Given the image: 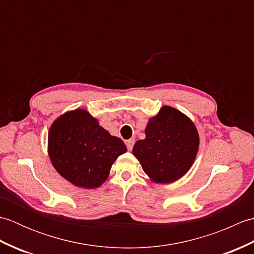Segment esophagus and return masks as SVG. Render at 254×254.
I'll use <instances>...</instances> for the list:
<instances>
[{"label": "esophagus", "mask_w": 254, "mask_h": 254, "mask_svg": "<svg viewBox=\"0 0 254 254\" xmlns=\"http://www.w3.org/2000/svg\"><path fill=\"white\" fill-rule=\"evenodd\" d=\"M134 143H135V139H133V138L127 139V141L126 142L127 147L128 150H132V148H133V146H134Z\"/></svg>", "instance_id": "esophagus-1"}]
</instances>
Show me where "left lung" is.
<instances>
[{
	"mask_svg": "<svg viewBox=\"0 0 254 254\" xmlns=\"http://www.w3.org/2000/svg\"><path fill=\"white\" fill-rule=\"evenodd\" d=\"M145 135L132 152L153 181L174 182L191 168L198 149V133L182 112L164 106L149 119Z\"/></svg>",
	"mask_w": 254,
	"mask_h": 254,
	"instance_id": "obj_1",
	"label": "left lung"
}]
</instances>
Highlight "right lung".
Returning <instances> with one entry per match:
<instances>
[{
    "mask_svg": "<svg viewBox=\"0 0 254 254\" xmlns=\"http://www.w3.org/2000/svg\"><path fill=\"white\" fill-rule=\"evenodd\" d=\"M48 152L53 167L63 178L76 187L95 189L107 180L112 164L127 152V147L87 111L76 109L53 122Z\"/></svg>",
    "mask_w": 254,
    "mask_h": 254,
    "instance_id": "1",
    "label": "right lung"
}]
</instances>
